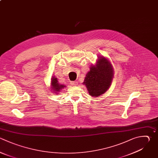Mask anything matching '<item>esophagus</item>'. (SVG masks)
<instances>
[{
    "mask_svg": "<svg viewBox=\"0 0 158 158\" xmlns=\"http://www.w3.org/2000/svg\"><path fill=\"white\" fill-rule=\"evenodd\" d=\"M70 84L72 85H73V86H76L78 85V82L77 81H70Z\"/></svg>",
    "mask_w": 158,
    "mask_h": 158,
    "instance_id": "obj_1",
    "label": "esophagus"
}]
</instances>
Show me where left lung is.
I'll list each match as a JSON object with an SVG mask.
<instances>
[{
    "instance_id": "obj_1",
    "label": "left lung",
    "mask_w": 158,
    "mask_h": 158,
    "mask_svg": "<svg viewBox=\"0 0 158 158\" xmlns=\"http://www.w3.org/2000/svg\"><path fill=\"white\" fill-rule=\"evenodd\" d=\"M113 77L111 64L104 57H100L96 66L90 67L83 83L90 96H99L109 88Z\"/></svg>"
}]
</instances>
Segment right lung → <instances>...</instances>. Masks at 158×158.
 Instances as JSON below:
<instances>
[{
  "label": "right lung",
  "mask_w": 158,
  "mask_h": 158,
  "mask_svg": "<svg viewBox=\"0 0 158 158\" xmlns=\"http://www.w3.org/2000/svg\"><path fill=\"white\" fill-rule=\"evenodd\" d=\"M51 85H52L51 88H52V89H53V91H56V93H57V91H60L62 89H63V88H64L65 86L60 85L58 83L57 78H56L54 77H53V78L51 80Z\"/></svg>",
  "instance_id": "right-lung-1"
}]
</instances>
